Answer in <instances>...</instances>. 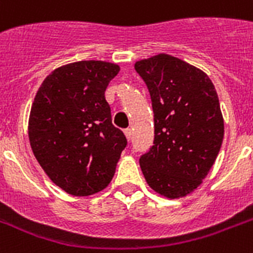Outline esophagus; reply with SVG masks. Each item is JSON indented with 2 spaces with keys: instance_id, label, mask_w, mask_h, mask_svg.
Listing matches in <instances>:
<instances>
[{
  "instance_id": "obj_1",
  "label": "esophagus",
  "mask_w": 253,
  "mask_h": 253,
  "mask_svg": "<svg viewBox=\"0 0 253 253\" xmlns=\"http://www.w3.org/2000/svg\"><path fill=\"white\" fill-rule=\"evenodd\" d=\"M125 135H126V138L130 140L131 135H132V131H131V128H126V130H125Z\"/></svg>"
}]
</instances>
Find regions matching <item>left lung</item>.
I'll return each instance as SVG.
<instances>
[{
    "mask_svg": "<svg viewBox=\"0 0 253 253\" xmlns=\"http://www.w3.org/2000/svg\"><path fill=\"white\" fill-rule=\"evenodd\" d=\"M150 91L154 146L139 163L147 184L167 198L188 196L215 162L224 123L211 80L201 69L167 53L135 63Z\"/></svg>",
    "mask_w": 253,
    "mask_h": 253,
    "instance_id": "1",
    "label": "left lung"
}]
</instances>
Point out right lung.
<instances>
[{
	"label": "right lung",
	"instance_id": "obj_1",
	"mask_svg": "<svg viewBox=\"0 0 253 253\" xmlns=\"http://www.w3.org/2000/svg\"><path fill=\"white\" fill-rule=\"evenodd\" d=\"M118 72L119 65L107 61L71 63L45 77L34 98L30 146L47 176L68 194L103 190L127 146L105 98Z\"/></svg>",
	"mask_w": 253,
	"mask_h": 253
}]
</instances>
